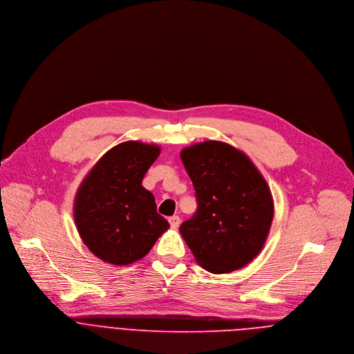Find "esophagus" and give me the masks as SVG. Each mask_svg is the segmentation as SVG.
Listing matches in <instances>:
<instances>
[{
  "mask_svg": "<svg viewBox=\"0 0 354 354\" xmlns=\"http://www.w3.org/2000/svg\"><path fill=\"white\" fill-rule=\"evenodd\" d=\"M180 222H181V221H180V218H178V216H176V215H174V216H171V218H169V223H170V226H171L173 229H177V227L180 226Z\"/></svg>",
  "mask_w": 354,
  "mask_h": 354,
  "instance_id": "34e87169",
  "label": "esophagus"
}]
</instances>
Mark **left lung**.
Masks as SVG:
<instances>
[{"instance_id": "left-lung-1", "label": "left lung", "mask_w": 354, "mask_h": 354, "mask_svg": "<svg viewBox=\"0 0 354 354\" xmlns=\"http://www.w3.org/2000/svg\"><path fill=\"white\" fill-rule=\"evenodd\" d=\"M183 165L194 184L196 214L180 226L195 261L210 273H227L262 250L273 219L270 189L234 147L206 140L184 148Z\"/></svg>"}]
</instances>
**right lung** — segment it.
<instances>
[{
	"mask_svg": "<svg viewBox=\"0 0 354 354\" xmlns=\"http://www.w3.org/2000/svg\"><path fill=\"white\" fill-rule=\"evenodd\" d=\"M160 147L127 140L104 153L81 183L74 201L78 233L99 259L129 265L144 258L170 227L142 187Z\"/></svg>",
	"mask_w": 354,
	"mask_h": 354,
	"instance_id": "add662e5",
	"label": "right lung"
}]
</instances>
